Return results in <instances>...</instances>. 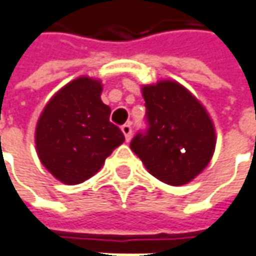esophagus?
Returning <instances> with one entry per match:
<instances>
[{"mask_svg": "<svg viewBox=\"0 0 256 256\" xmlns=\"http://www.w3.org/2000/svg\"><path fill=\"white\" fill-rule=\"evenodd\" d=\"M122 132H123V134L126 138V142L132 139V126L130 124H123L122 126Z\"/></svg>", "mask_w": 256, "mask_h": 256, "instance_id": "34e87169", "label": "esophagus"}]
</instances>
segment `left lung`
Instances as JSON below:
<instances>
[{
	"label": "left lung",
	"mask_w": 256,
	"mask_h": 256,
	"mask_svg": "<svg viewBox=\"0 0 256 256\" xmlns=\"http://www.w3.org/2000/svg\"><path fill=\"white\" fill-rule=\"evenodd\" d=\"M149 130L130 148L160 182L182 186L202 173L214 156L216 132L205 106L174 80L142 87Z\"/></svg>",
	"instance_id": "obj_1"
}]
</instances>
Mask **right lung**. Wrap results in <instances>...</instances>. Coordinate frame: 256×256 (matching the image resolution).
I'll return each instance as SVG.
<instances>
[{
    "mask_svg": "<svg viewBox=\"0 0 256 256\" xmlns=\"http://www.w3.org/2000/svg\"><path fill=\"white\" fill-rule=\"evenodd\" d=\"M100 80L82 76L62 87L46 104L36 128L41 163L64 184H78L102 169L124 136L110 123Z\"/></svg>",
    "mask_w": 256,
    "mask_h": 256,
    "instance_id": "right-lung-1",
    "label": "right lung"
}]
</instances>
